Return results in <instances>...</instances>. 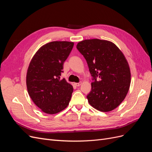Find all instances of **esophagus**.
<instances>
[{"label": "esophagus", "mask_w": 152, "mask_h": 152, "mask_svg": "<svg viewBox=\"0 0 152 152\" xmlns=\"http://www.w3.org/2000/svg\"><path fill=\"white\" fill-rule=\"evenodd\" d=\"M74 85H75V86L78 87V86H79L81 85V82H79V83H74Z\"/></svg>", "instance_id": "34e87169"}]
</instances>
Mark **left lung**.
I'll return each mask as SVG.
<instances>
[{
  "label": "left lung",
  "mask_w": 152,
  "mask_h": 152,
  "mask_svg": "<svg viewBox=\"0 0 152 152\" xmlns=\"http://www.w3.org/2000/svg\"><path fill=\"white\" fill-rule=\"evenodd\" d=\"M77 49L86 59L92 77L89 104L101 112L116 108L126 98L131 84L129 66L123 53L108 40H85Z\"/></svg>",
  "instance_id": "left-lung-1"
}]
</instances>
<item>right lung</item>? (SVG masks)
I'll return each instance as SVG.
<instances>
[{"label": "right lung", "instance_id": "right-lung-1", "mask_svg": "<svg viewBox=\"0 0 152 152\" xmlns=\"http://www.w3.org/2000/svg\"><path fill=\"white\" fill-rule=\"evenodd\" d=\"M73 45L67 41L48 43L38 50L30 63L26 74L28 93L45 113L61 112L70 102L73 87L60 76Z\"/></svg>", "mask_w": 152, "mask_h": 152}]
</instances>
